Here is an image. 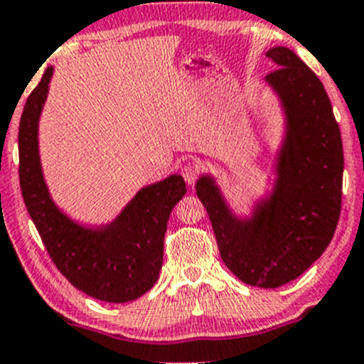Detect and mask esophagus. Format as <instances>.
Instances as JSON below:
<instances>
[{
  "label": "esophagus",
  "mask_w": 364,
  "mask_h": 364,
  "mask_svg": "<svg viewBox=\"0 0 364 364\" xmlns=\"http://www.w3.org/2000/svg\"><path fill=\"white\" fill-rule=\"evenodd\" d=\"M179 171H181L183 179H185L188 185H196V181L199 179V174H200L199 164H196V161H185Z\"/></svg>",
  "instance_id": "esophagus-1"
}]
</instances>
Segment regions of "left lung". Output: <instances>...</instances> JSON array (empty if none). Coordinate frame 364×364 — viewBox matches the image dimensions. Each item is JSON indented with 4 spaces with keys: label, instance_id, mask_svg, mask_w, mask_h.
<instances>
[{
    "label": "left lung",
    "instance_id": "obj_1",
    "mask_svg": "<svg viewBox=\"0 0 364 364\" xmlns=\"http://www.w3.org/2000/svg\"><path fill=\"white\" fill-rule=\"evenodd\" d=\"M266 56L277 63L266 79L280 95L289 124L277 188L248 222L234 218L208 176L197 181V196L225 266L245 284L277 289L303 274L335 236L343 146L321 79L287 47Z\"/></svg>",
    "mask_w": 364,
    "mask_h": 364
}]
</instances>
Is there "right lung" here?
Wrapping results in <instances>:
<instances>
[{
	"instance_id": "add662e5",
	"label": "right lung",
	"mask_w": 364,
	"mask_h": 364,
	"mask_svg": "<svg viewBox=\"0 0 364 364\" xmlns=\"http://www.w3.org/2000/svg\"><path fill=\"white\" fill-rule=\"evenodd\" d=\"M53 67L24 105L19 124V181L29 216L60 273L84 294L107 303H127L159 280L164 237L172 208L186 193L181 176L142 188L105 227H84L56 208L43 183L38 159V117Z\"/></svg>"
}]
</instances>
